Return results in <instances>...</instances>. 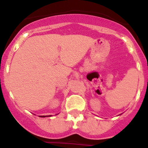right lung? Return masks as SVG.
Masks as SVG:
<instances>
[{
    "instance_id": "add662e5",
    "label": "right lung",
    "mask_w": 148,
    "mask_h": 148,
    "mask_svg": "<svg viewBox=\"0 0 148 148\" xmlns=\"http://www.w3.org/2000/svg\"><path fill=\"white\" fill-rule=\"evenodd\" d=\"M40 117H45V116H40Z\"/></svg>"
}]
</instances>
